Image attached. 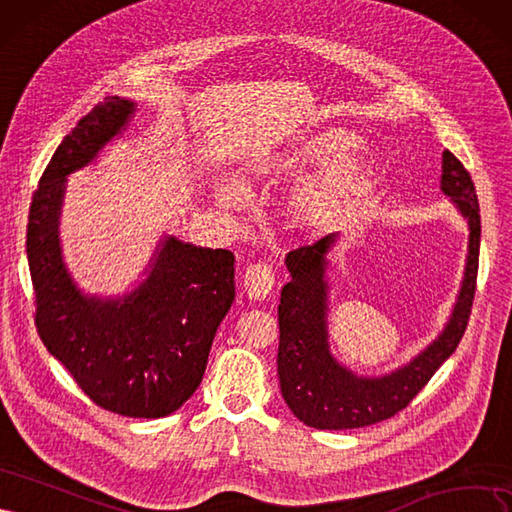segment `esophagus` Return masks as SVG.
<instances>
[{
    "label": "esophagus",
    "instance_id": "34e87169",
    "mask_svg": "<svg viewBox=\"0 0 512 512\" xmlns=\"http://www.w3.org/2000/svg\"><path fill=\"white\" fill-rule=\"evenodd\" d=\"M244 291L251 300H263L268 298L270 291L274 289V274L272 268L266 266V263H251L244 272Z\"/></svg>",
    "mask_w": 512,
    "mask_h": 512
}]
</instances>
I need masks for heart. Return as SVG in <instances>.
Wrapping results in <instances>:
<instances>
[{"mask_svg":"<svg viewBox=\"0 0 512 512\" xmlns=\"http://www.w3.org/2000/svg\"><path fill=\"white\" fill-rule=\"evenodd\" d=\"M355 146L357 138L346 131H319L298 138L266 161L276 170H298L325 161L293 195L291 212L300 225L325 229L368 200L374 189V166L364 153H351ZM219 200L238 202V187L232 180L219 187Z\"/></svg>","mask_w":512,"mask_h":512,"instance_id":"obj_1","label":"heart"}]
</instances>
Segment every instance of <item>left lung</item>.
<instances>
[{
	"mask_svg": "<svg viewBox=\"0 0 512 512\" xmlns=\"http://www.w3.org/2000/svg\"><path fill=\"white\" fill-rule=\"evenodd\" d=\"M442 193L468 223L464 278L451 317L425 349L381 376H361L342 366L329 349V259L340 234H329L312 246L285 257L291 280L278 304V381L291 412L315 430H355L393 417L427 385L466 332L476 289L481 214L468 170L451 151L442 153Z\"/></svg>",
	"mask_w": 512,
	"mask_h": 512,
	"instance_id": "1",
	"label": "left lung"
}]
</instances>
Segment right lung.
Masks as SVG:
<instances>
[{
    "label": "right lung",
    "mask_w": 512,
    "mask_h": 512,
    "mask_svg": "<svg viewBox=\"0 0 512 512\" xmlns=\"http://www.w3.org/2000/svg\"><path fill=\"white\" fill-rule=\"evenodd\" d=\"M136 108L134 100L108 95L57 146L31 200L27 261L48 353L97 406L159 419L202 383L214 334L236 298V259L232 251L161 236L131 291L102 298L76 285L59 240L68 176L121 138Z\"/></svg>",
    "instance_id": "obj_1"
}]
</instances>
